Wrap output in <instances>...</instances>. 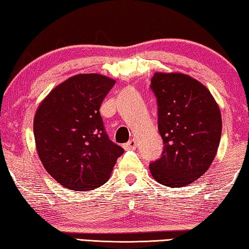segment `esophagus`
Listing matches in <instances>:
<instances>
[{"instance_id": "1", "label": "esophagus", "mask_w": 249, "mask_h": 249, "mask_svg": "<svg viewBox=\"0 0 249 249\" xmlns=\"http://www.w3.org/2000/svg\"><path fill=\"white\" fill-rule=\"evenodd\" d=\"M136 147H137V141H136V139L129 140L128 142L124 144V148H125V149H135Z\"/></svg>"}]
</instances>
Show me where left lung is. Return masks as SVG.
I'll use <instances>...</instances> for the list:
<instances>
[{"label":"left lung","mask_w":249,"mask_h":249,"mask_svg":"<svg viewBox=\"0 0 249 249\" xmlns=\"http://www.w3.org/2000/svg\"><path fill=\"white\" fill-rule=\"evenodd\" d=\"M151 89L158 101L162 157L149 166L163 186L179 188L209 169L221 137V113L201 82L180 72H155Z\"/></svg>","instance_id":"8db88e82"}]
</instances>
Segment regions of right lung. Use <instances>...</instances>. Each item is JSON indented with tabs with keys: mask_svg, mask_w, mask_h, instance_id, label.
Here are the masks:
<instances>
[{
	"mask_svg": "<svg viewBox=\"0 0 249 249\" xmlns=\"http://www.w3.org/2000/svg\"><path fill=\"white\" fill-rule=\"evenodd\" d=\"M113 79L99 73L71 76L40 102L33 120L36 151L48 174L75 191L109 180L124 149L109 140L99 112Z\"/></svg>",
	"mask_w": 249,
	"mask_h": 249,
	"instance_id": "right-lung-1",
	"label": "right lung"
}]
</instances>
